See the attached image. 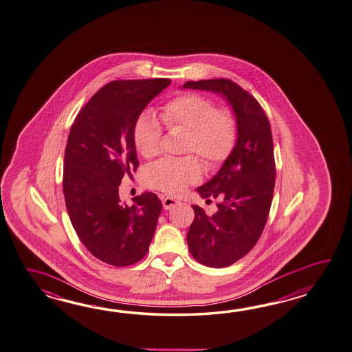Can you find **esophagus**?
<instances>
[{
    "instance_id": "esophagus-1",
    "label": "esophagus",
    "mask_w": 352,
    "mask_h": 352,
    "mask_svg": "<svg viewBox=\"0 0 352 352\" xmlns=\"http://www.w3.org/2000/svg\"><path fill=\"white\" fill-rule=\"evenodd\" d=\"M178 204H179V201H177V199H174V198H170V197H165V198H163V207H164L165 210H170L172 207L177 206Z\"/></svg>"
}]
</instances>
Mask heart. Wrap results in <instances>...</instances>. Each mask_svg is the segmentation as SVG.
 I'll use <instances>...</instances> for the list:
<instances>
[{"label": "heart", "mask_w": 352, "mask_h": 352, "mask_svg": "<svg viewBox=\"0 0 352 352\" xmlns=\"http://www.w3.org/2000/svg\"><path fill=\"white\" fill-rule=\"evenodd\" d=\"M160 118L168 130L184 129V153H195L208 168L223 163L237 140V120L230 109H217L204 94H180L162 107ZM133 144L146 159L160 151L163 129L157 118L144 111L133 126ZM202 175V165L193 155L179 159H162L151 165L145 179L148 187L177 195Z\"/></svg>", "instance_id": "b5f03b06"}]
</instances>
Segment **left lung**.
Masks as SVG:
<instances>
[{
	"instance_id": "8db88e82",
	"label": "left lung",
	"mask_w": 352,
	"mask_h": 352,
	"mask_svg": "<svg viewBox=\"0 0 352 352\" xmlns=\"http://www.w3.org/2000/svg\"><path fill=\"white\" fill-rule=\"evenodd\" d=\"M183 87L221 94L237 120L234 150L219 173L197 188L204 199H219V210L207 216L192 206L195 219L187 234L188 249L198 263L225 267L256 245L267 221L276 173L270 124L260 103L230 79L189 80Z\"/></svg>"
}]
</instances>
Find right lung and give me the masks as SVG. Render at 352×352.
Segmentation results:
<instances>
[{
    "label": "right lung",
    "mask_w": 352,
    "mask_h": 352,
    "mask_svg": "<svg viewBox=\"0 0 352 352\" xmlns=\"http://www.w3.org/2000/svg\"><path fill=\"white\" fill-rule=\"evenodd\" d=\"M170 79H126L102 87L80 109L64 154L63 192L79 240L94 258L113 266L133 265L146 255L162 202L145 192L133 206L121 204L118 186L139 160L133 126L148 102Z\"/></svg>",
    "instance_id": "add662e5"
}]
</instances>
